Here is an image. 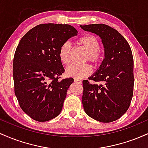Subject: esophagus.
<instances>
[{
	"label": "esophagus",
	"mask_w": 148,
	"mask_h": 148,
	"mask_svg": "<svg viewBox=\"0 0 148 148\" xmlns=\"http://www.w3.org/2000/svg\"><path fill=\"white\" fill-rule=\"evenodd\" d=\"M74 82L77 83V84H82V81H81V80L79 79H74Z\"/></svg>",
	"instance_id": "obj_1"
}]
</instances>
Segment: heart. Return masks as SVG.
Masks as SVG:
<instances>
[{"mask_svg":"<svg viewBox=\"0 0 148 148\" xmlns=\"http://www.w3.org/2000/svg\"><path fill=\"white\" fill-rule=\"evenodd\" d=\"M78 44L82 46L87 51L86 56V61L89 60L95 65L101 62L102 59V53L99 49L100 44L99 40L95 35L86 34L83 35L78 40ZM71 46L68 42H65L61 45L59 50V58L62 63L69 64L70 62ZM92 68L90 65L85 64H72L66 69L67 76L75 79H83L87 77L91 74Z\"/></svg>","mask_w":148,"mask_h":148,"instance_id":"obj_1","label":"heart"}]
</instances>
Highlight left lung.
I'll return each instance as SVG.
<instances>
[{
	"instance_id": "8db88e82",
	"label": "left lung",
	"mask_w": 148,
	"mask_h": 148,
	"mask_svg": "<svg viewBox=\"0 0 148 148\" xmlns=\"http://www.w3.org/2000/svg\"><path fill=\"white\" fill-rule=\"evenodd\" d=\"M101 39L104 59L89 80L83 81L82 103L88 116L101 123H111L126 113L134 91V59L130 46L123 35L109 25H81Z\"/></svg>"
}]
</instances>
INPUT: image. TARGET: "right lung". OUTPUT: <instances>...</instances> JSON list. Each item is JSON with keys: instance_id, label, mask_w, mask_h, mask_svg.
<instances>
[{"instance_id": "obj_1", "label": "right lung", "mask_w": 148, "mask_h": 148, "mask_svg": "<svg viewBox=\"0 0 148 148\" xmlns=\"http://www.w3.org/2000/svg\"><path fill=\"white\" fill-rule=\"evenodd\" d=\"M77 33L68 24H40L25 34L16 47L13 60L15 95L21 109L36 121H49L62 111L74 79H60L64 69L59 50Z\"/></svg>"}]
</instances>
